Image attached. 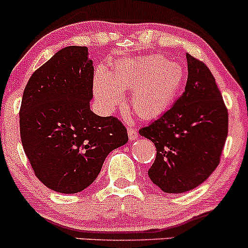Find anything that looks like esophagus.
Segmentation results:
<instances>
[{
	"mask_svg": "<svg viewBox=\"0 0 248 248\" xmlns=\"http://www.w3.org/2000/svg\"><path fill=\"white\" fill-rule=\"evenodd\" d=\"M139 137V133L135 130L134 128H132V127H129L128 128V138L129 140H135Z\"/></svg>",
	"mask_w": 248,
	"mask_h": 248,
	"instance_id": "34e87169",
	"label": "esophagus"
}]
</instances>
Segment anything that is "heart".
I'll use <instances>...</instances> for the list:
<instances>
[{"label":"heart","instance_id":"b5f03b06","mask_svg":"<svg viewBox=\"0 0 248 248\" xmlns=\"http://www.w3.org/2000/svg\"><path fill=\"white\" fill-rule=\"evenodd\" d=\"M185 78L184 67L162 55L140 56L115 64L113 73L99 68L94 93L107 110L124 100V89H132L130 106L140 118L153 119L172 106Z\"/></svg>","mask_w":248,"mask_h":248}]
</instances>
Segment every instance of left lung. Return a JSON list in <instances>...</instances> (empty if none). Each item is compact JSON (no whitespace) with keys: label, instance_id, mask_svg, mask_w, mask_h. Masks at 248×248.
Here are the masks:
<instances>
[{"label":"left lung","instance_id":"obj_1","mask_svg":"<svg viewBox=\"0 0 248 248\" xmlns=\"http://www.w3.org/2000/svg\"><path fill=\"white\" fill-rule=\"evenodd\" d=\"M185 92L167 111L139 130L154 142L156 157L148 175L165 193L194 189L220 162L228 133V111L203 62L186 54Z\"/></svg>","mask_w":248,"mask_h":248}]
</instances>
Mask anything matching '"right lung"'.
<instances>
[{
	"mask_svg": "<svg viewBox=\"0 0 248 248\" xmlns=\"http://www.w3.org/2000/svg\"><path fill=\"white\" fill-rule=\"evenodd\" d=\"M93 61L88 48L69 46L35 70L20 108L22 146L35 175L64 194L93 184L113 149L128 134L114 116L91 110Z\"/></svg>",
	"mask_w": 248,
	"mask_h": 248,
	"instance_id": "obj_1",
	"label": "right lung"
}]
</instances>
